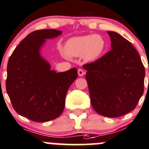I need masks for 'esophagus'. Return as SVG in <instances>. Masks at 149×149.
I'll use <instances>...</instances> for the list:
<instances>
[{
    "mask_svg": "<svg viewBox=\"0 0 149 149\" xmlns=\"http://www.w3.org/2000/svg\"><path fill=\"white\" fill-rule=\"evenodd\" d=\"M78 74H79V76H83L84 74V71L81 68L78 69Z\"/></svg>",
    "mask_w": 149,
    "mask_h": 149,
    "instance_id": "34e87169",
    "label": "esophagus"
}]
</instances>
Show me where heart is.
<instances>
[{
  "instance_id": "obj_1",
  "label": "heart",
  "mask_w": 149,
  "mask_h": 149,
  "mask_svg": "<svg viewBox=\"0 0 149 149\" xmlns=\"http://www.w3.org/2000/svg\"><path fill=\"white\" fill-rule=\"evenodd\" d=\"M106 42L100 35H88L70 38L65 45V53L69 57L82 56L86 61H95L103 54Z\"/></svg>"
}]
</instances>
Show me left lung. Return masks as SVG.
<instances>
[{
	"label": "left lung",
	"instance_id": "8db88e82",
	"mask_svg": "<svg viewBox=\"0 0 149 149\" xmlns=\"http://www.w3.org/2000/svg\"><path fill=\"white\" fill-rule=\"evenodd\" d=\"M107 33L112 49L83 68L92 108L102 116L116 118L136 107L143 93L145 68L130 41L116 32Z\"/></svg>",
	"mask_w": 149,
	"mask_h": 149
}]
</instances>
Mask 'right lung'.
Masks as SVG:
<instances>
[{"label":"right lung","instance_id":"right-lung-1","mask_svg":"<svg viewBox=\"0 0 149 149\" xmlns=\"http://www.w3.org/2000/svg\"><path fill=\"white\" fill-rule=\"evenodd\" d=\"M62 33L54 29L32 32L8 60L7 94L16 112L33 122H48L61 115L68 90L78 76L76 68L62 73L51 70L40 54L45 40Z\"/></svg>","mask_w":149,"mask_h":149}]
</instances>
